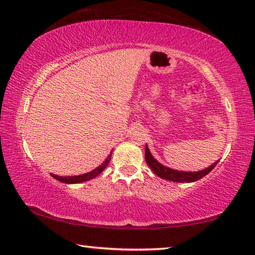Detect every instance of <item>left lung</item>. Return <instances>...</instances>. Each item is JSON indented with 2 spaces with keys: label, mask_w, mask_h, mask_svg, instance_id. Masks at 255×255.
Returning a JSON list of instances; mask_svg holds the SVG:
<instances>
[{
  "label": "left lung",
  "mask_w": 255,
  "mask_h": 255,
  "mask_svg": "<svg viewBox=\"0 0 255 255\" xmlns=\"http://www.w3.org/2000/svg\"><path fill=\"white\" fill-rule=\"evenodd\" d=\"M145 161L146 164L149 165L150 168L153 170V173L155 175H158L159 177L164 178V180L167 181H172V182H178V183H183V182H187V183H190V182H196L200 180L201 177L206 176L211 170L214 168L218 164V161L214 162L212 166L208 167V168H205L203 170H199V172H182V170H176V169H172L169 167H166L162 164H160L157 159H154L153 155L151 154V152L149 150L147 145H145Z\"/></svg>",
  "instance_id": "8db88e82"
}]
</instances>
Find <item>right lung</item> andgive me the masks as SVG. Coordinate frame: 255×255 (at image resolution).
I'll use <instances>...</instances> for the list:
<instances>
[{
	"label": "right lung",
	"mask_w": 255,
	"mask_h": 255,
	"mask_svg": "<svg viewBox=\"0 0 255 255\" xmlns=\"http://www.w3.org/2000/svg\"><path fill=\"white\" fill-rule=\"evenodd\" d=\"M111 155H112V152L108 155V158L105 159V161H103V164H102L101 166H98L97 168H95L94 170H91V172H89V173L81 174V175H74V176H59V175H55V174H51V176L56 178L57 181L63 182V183H66V184L82 183V182L93 180V178L100 175V174L106 168V166L109 165L110 160H111Z\"/></svg>",
	"instance_id": "add662e5"
}]
</instances>
